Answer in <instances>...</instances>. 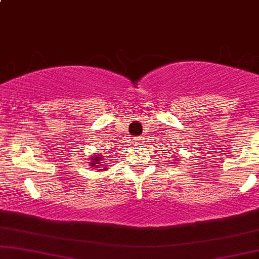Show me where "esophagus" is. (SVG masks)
Returning a JSON list of instances; mask_svg holds the SVG:
<instances>
[{"instance_id":"esophagus-1","label":"esophagus","mask_w":259,"mask_h":259,"mask_svg":"<svg viewBox=\"0 0 259 259\" xmlns=\"http://www.w3.org/2000/svg\"><path fill=\"white\" fill-rule=\"evenodd\" d=\"M142 140H144V139H136V145H138V144H142Z\"/></svg>"}]
</instances>
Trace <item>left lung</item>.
Wrapping results in <instances>:
<instances>
[{
    "label": "left lung",
    "mask_w": 259,
    "mask_h": 259,
    "mask_svg": "<svg viewBox=\"0 0 259 259\" xmlns=\"http://www.w3.org/2000/svg\"><path fill=\"white\" fill-rule=\"evenodd\" d=\"M174 158H175V157H174ZM178 160H179V159H175V160H174V162H178Z\"/></svg>",
    "instance_id": "left-lung-1"
}]
</instances>
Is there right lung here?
Segmentation results:
<instances>
[{
  "label": "right lung",
  "instance_id": "add662e5",
  "mask_svg": "<svg viewBox=\"0 0 259 259\" xmlns=\"http://www.w3.org/2000/svg\"><path fill=\"white\" fill-rule=\"evenodd\" d=\"M91 159H90V165L91 167H95V168H100V165L102 164V160H106V159H103V158H106V156H107V153L106 154H99V153H96V154H91ZM107 158H108V157H107ZM107 164V163H106ZM108 168V167H103V169H99V170H106V169Z\"/></svg>",
  "mask_w": 259,
  "mask_h": 259
}]
</instances>
